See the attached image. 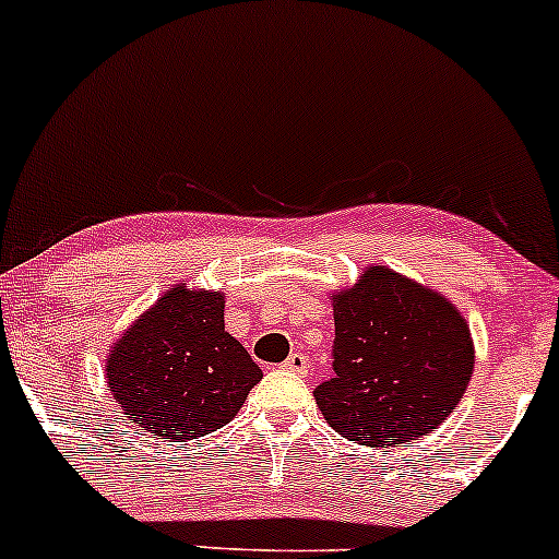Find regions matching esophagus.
Wrapping results in <instances>:
<instances>
[{"label": "esophagus", "instance_id": "34e87169", "mask_svg": "<svg viewBox=\"0 0 559 559\" xmlns=\"http://www.w3.org/2000/svg\"><path fill=\"white\" fill-rule=\"evenodd\" d=\"M282 367H285L287 372H293V374H306V372H309V359H306L304 354H298V350H296V354L287 356V361L282 364Z\"/></svg>", "mask_w": 559, "mask_h": 559}]
</instances>
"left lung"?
I'll use <instances>...</instances> for the list:
<instances>
[{"label": "left lung", "instance_id": "8db88e82", "mask_svg": "<svg viewBox=\"0 0 559 559\" xmlns=\"http://www.w3.org/2000/svg\"><path fill=\"white\" fill-rule=\"evenodd\" d=\"M332 378L313 388L330 428L388 449L436 430L473 378L460 311L393 269L372 266L335 296Z\"/></svg>", "mask_w": 559, "mask_h": 559}]
</instances>
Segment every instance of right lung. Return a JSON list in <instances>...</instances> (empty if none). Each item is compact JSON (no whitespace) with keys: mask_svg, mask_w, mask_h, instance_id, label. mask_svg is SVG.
Segmentation results:
<instances>
[{"mask_svg":"<svg viewBox=\"0 0 559 559\" xmlns=\"http://www.w3.org/2000/svg\"><path fill=\"white\" fill-rule=\"evenodd\" d=\"M263 378L240 341L224 330L222 293L171 287L108 359L123 415L144 430L192 441L227 425Z\"/></svg>","mask_w":559,"mask_h":559,"instance_id":"obj_1","label":"right lung"}]
</instances>
